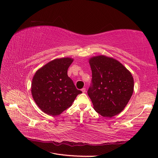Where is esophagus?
<instances>
[{
	"instance_id": "1",
	"label": "esophagus",
	"mask_w": 158,
	"mask_h": 158,
	"mask_svg": "<svg viewBox=\"0 0 158 158\" xmlns=\"http://www.w3.org/2000/svg\"><path fill=\"white\" fill-rule=\"evenodd\" d=\"M81 90H82V92L83 93H85V88H83Z\"/></svg>"
}]
</instances>
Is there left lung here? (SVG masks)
<instances>
[{"mask_svg": "<svg viewBox=\"0 0 158 158\" xmlns=\"http://www.w3.org/2000/svg\"><path fill=\"white\" fill-rule=\"evenodd\" d=\"M89 63L92 78L88 95L95 111L106 117L120 113L133 93L131 73L118 60L103 55L92 57Z\"/></svg>", "mask_w": 158, "mask_h": 158, "instance_id": "left-lung-1", "label": "left lung"}]
</instances>
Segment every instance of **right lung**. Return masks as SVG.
<instances>
[{"instance_id": "right-lung-1", "label": "right lung", "mask_w": 158, "mask_h": 158, "mask_svg": "<svg viewBox=\"0 0 158 158\" xmlns=\"http://www.w3.org/2000/svg\"><path fill=\"white\" fill-rule=\"evenodd\" d=\"M73 62L70 58L55 59L38 70L33 76V98L41 111L49 115H59L82 93L76 88L67 74Z\"/></svg>"}]
</instances>
